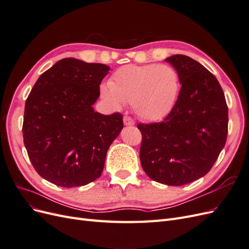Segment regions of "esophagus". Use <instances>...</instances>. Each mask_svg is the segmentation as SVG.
Segmentation results:
<instances>
[{
    "label": "esophagus",
    "instance_id": "esophagus-1",
    "mask_svg": "<svg viewBox=\"0 0 249 249\" xmlns=\"http://www.w3.org/2000/svg\"><path fill=\"white\" fill-rule=\"evenodd\" d=\"M124 125H134L135 122H134V119L131 116L124 115Z\"/></svg>",
    "mask_w": 249,
    "mask_h": 249
}]
</instances>
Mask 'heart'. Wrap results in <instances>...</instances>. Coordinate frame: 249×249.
<instances>
[{
  "label": "heart",
  "mask_w": 249,
  "mask_h": 249,
  "mask_svg": "<svg viewBox=\"0 0 249 249\" xmlns=\"http://www.w3.org/2000/svg\"><path fill=\"white\" fill-rule=\"evenodd\" d=\"M179 89L176 70L167 64H127L112 74L101 96L113 107L132 104L135 113L148 122L163 119L175 106Z\"/></svg>",
  "instance_id": "1"
}]
</instances>
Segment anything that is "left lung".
<instances>
[{
    "label": "left lung",
    "instance_id": "1",
    "mask_svg": "<svg viewBox=\"0 0 249 249\" xmlns=\"http://www.w3.org/2000/svg\"><path fill=\"white\" fill-rule=\"evenodd\" d=\"M182 84L178 100L161 123L138 124L140 162L158 183L182 186L206 176L227 142L229 110L212 72L194 59L173 55Z\"/></svg>",
    "mask_w": 249,
    "mask_h": 249
}]
</instances>
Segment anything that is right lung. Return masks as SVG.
Segmentation results:
<instances>
[{
  "mask_svg": "<svg viewBox=\"0 0 249 249\" xmlns=\"http://www.w3.org/2000/svg\"><path fill=\"white\" fill-rule=\"evenodd\" d=\"M110 67L64 58L36 81L25 105L22 136L33 167L50 183L79 187L100 178L123 115L92 105Z\"/></svg>",
  "mask_w": 249,
  "mask_h": 249,
  "instance_id": "1",
  "label": "right lung"
}]
</instances>
